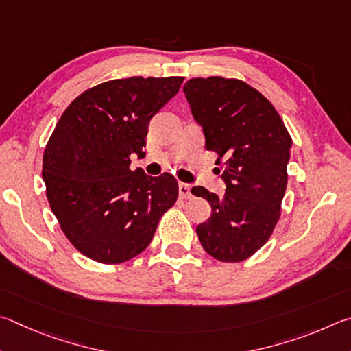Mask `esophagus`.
<instances>
[{
	"mask_svg": "<svg viewBox=\"0 0 351 351\" xmlns=\"http://www.w3.org/2000/svg\"><path fill=\"white\" fill-rule=\"evenodd\" d=\"M179 194L182 199H189L191 197V186L188 183H179Z\"/></svg>",
	"mask_w": 351,
	"mask_h": 351,
	"instance_id": "obj_1",
	"label": "esophagus"
}]
</instances>
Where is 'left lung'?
Instances as JSON below:
<instances>
[{"mask_svg": "<svg viewBox=\"0 0 351 351\" xmlns=\"http://www.w3.org/2000/svg\"><path fill=\"white\" fill-rule=\"evenodd\" d=\"M183 92L226 185L220 197L191 189L213 210L195 231L214 259L242 262L267 243L280 217L291 137L273 104L241 80L191 78Z\"/></svg>", "mask_w": 351, "mask_h": 351, "instance_id": "obj_1", "label": "left lung"}]
</instances>
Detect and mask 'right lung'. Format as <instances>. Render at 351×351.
I'll return each instance as SVG.
<instances>
[{
	"instance_id": "1",
	"label": "right lung",
	"mask_w": 351,
	"mask_h": 351,
	"mask_svg": "<svg viewBox=\"0 0 351 351\" xmlns=\"http://www.w3.org/2000/svg\"><path fill=\"white\" fill-rule=\"evenodd\" d=\"M183 77L110 80L78 95L60 117L43 156L51 210L80 253L121 263L151 243L176 204L174 176L131 169L143 156L149 120L180 89Z\"/></svg>"
}]
</instances>
